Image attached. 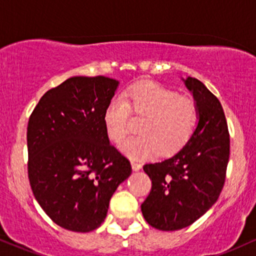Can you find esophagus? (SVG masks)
<instances>
[{
  "instance_id": "esophagus-1",
  "label": "esophagus",
  "mask_w": 256,
  "mask_h": 256,
  "mask_svg": "<svg viewBox=\"0 0 256 256\" xmlns=\"http://www.w3.org/2000/svg\"><path fill=\"white\" fill-rule=\"evenodd\" d=\"M131 166L134 171H140V170L142 168V165H140V162H136V161H131Z\"/></svg>"
}]
</instances>
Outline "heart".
<instances>
[{
    "label": "heart",
    "mask_w": 256,
    "mask_h": 256,
    "mask_svg": "<svg viewBox=\"0 0 256 256\" xmlns=\"http://www.w3.org/2000/svg\"><path fill=\"white\" fill-rule=\"evenodd\" d=\"M130 113L143 118L140 134L122 144L128 156L146 158L160 152L170 156L190 142L198 128L200 113L192 98L152 82L131 86L122 96L112 98L104 112V124L110 142L119 144L130 131Z\"/></svg>",
    "instance_id": "obj_1"
}]
</instances>
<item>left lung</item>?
Listing matches in <instances>:
<instances>
[{
  "label": "left lung",
  "mask_w": 256,
  "mask_h": 256,
  "mask_svg": "<svg viewBox=\"0 0 256 256\" xmlns=\"http://www.w3.org/2000/svg\"><path fill=\"white\" fill-rule=\"evenodd\" d=\"M184 83L198 104V128L177 154L143 166L152 190L140 210L146 222L161 231L192 225L216 204L230 156V134L219 100L198 79L188 77Z\"/></svg>",
  "instance_id": "left-lung-1"
}]
</instances>
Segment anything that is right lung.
I'll return each instance as SVG.
<instances>
[{"label": "right lung", "instance_id": "obj_1", "mask_svg": "<svg viewBox=\"0 0 256 256\" xmlns=\"http://www.w3.org/2000/svg\"><path fill=\"white\" fill-rule=\"evenodd\" d=\"M119 82L72 77L40 98L28 125L32 192L55 224L89 232L104 222L131 164L108 140L104 112Z\"/></svg>", "mask_w": 256, "mask_h": 256}]
</instances>
